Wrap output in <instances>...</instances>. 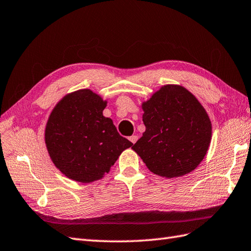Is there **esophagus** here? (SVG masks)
<instances>
[{"label": "esophagus", "mask_w": 251, "mask_h": 251, "mask_svg": "<svg viewBox=\"0 0 251 251\" xmlns=\"http://www.w3.org/2000/svg\"><path fill=\"white\" fill-rule=\"evenodd\" d=\"M137 140H138V136H135V135H133V136L129 137V141H130L131 143H133V144H135V143L137 142Z\"/></svg>", "instance_id": "esophagus-1"}]
</instances>
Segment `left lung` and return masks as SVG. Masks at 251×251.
<instances>
[{
    "mask_svg": "<svg viewBox=\"0 0 251 251\" xmlns=\"http://www.w3.org/2000/svg\"><path fill=\"white\" fill-rule=\"evenodd\" d=\"M145 131L131 148L150 171L168 178L183 176L200 165L212 139V123L199 100L167 84L142 102Z\"/></svg>",
    "mask_w": 251,
    "mask_h": 251,
    "instance_id": "obj_1",
    "label": "left lung"
}]
</instances>
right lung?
I'll return each instance as SVG.
<instances>
[{
  "label": "right lung",
  "instance_id": "add662e5",
  "mask_svg": "<svg viewBox=\"0 0 251 251\" xmlns=\"http://www.w3.org/2000/svg\"><path fill=\"white\" fill-rule=\"evenodd\" d=\"M107 100L89 89L64 96L52 110L45 142L54 166L80 183L100 179L132 143L103 116Z\"/></svg>",
  "mask_w": 251,
  "mask_h": 251
}]
</instances>
